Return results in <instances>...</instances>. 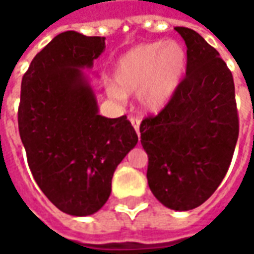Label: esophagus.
Wrapping results in <instances>:
<instances>
[{
  "label": "esophagus",
  "mask_w": 254,
  "mask_h": 254,
  "mask_svg": "<svg viewBox=\"0 0 254 254\" xmlns=\"http://www.w3.org/2000/svg\"><path fill=\"white\" fill-rule=\"evenodd\" d=\"M129 121L132 122V125H133V127H134V130H136L137 136L140 137V130H138V127H140V120H138L137 117H130V118H129Z\"/></svg>",
  "instance_id": "34e87169"
}]
</instances>
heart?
<instances>
[{
  "label": "heart",
  "instance_id": "1",
  "mask_svg": "<svg viewBox=\"0 0 254 254\" xmlns=\"http://www.w3.org/2000/svg\"><path fill=\"white\" fill-rule=\"evenodd\" d=\"M187 61V50L180 42L141 43L117 60L113 70L114 84L107 85V92L117 100L137 94L138 106L144 111L158 113L176 94Z\"/></svg>",
  "mask_w": 254,
  "mask_h": 254
}]
</instances>
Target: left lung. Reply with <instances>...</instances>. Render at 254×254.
<instances>
[{
	"label": "left lung",
	"instance_id": "1",
	"mask_svg": "<svg viewBox=\"0 0 254 254\" xmlns=\"http://www.w3.org/2000/svg\"><path fill=\"white\" fill-rule=\"evenodd\" d=\"M174 30L187 45V76L169 105L140 125L147 180L163 205L189 211L212 196L229 170L240 133L233 74L196 31Z\"/></svg>",
	"mask_w": 254,
	"mask_h": 254
}]
</instances>
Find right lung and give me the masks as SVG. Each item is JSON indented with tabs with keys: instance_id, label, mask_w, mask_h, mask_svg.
Wrapping results in <instances>:
<instances>
[{
	"instance_id": "obj_1",
	"label": "right lung",
	"mask_w": 254,
	"mask_h": 254,
	"mask_svg": "<svg viewBox=\"0 0 254 254\" xmlns=\"http://www.w3.org/2000/svg\"><path fill=\"white\" fill-rule=\"evenodd\" d=\"M105 47V36L63 32L21 80L17 121L31 173L45 196L73 216L105 205L117 166L138 140L127 116H100L81 72Z\"/></svg>"
}]
</instances>
